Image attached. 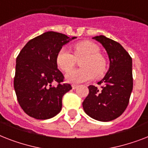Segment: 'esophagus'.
I'll return each instance as SVG.
<instances>
[{
  "mask_svg": "<svg viewBox=\"0 0 148 148\" xmlns=\"http://www.w3.org/2000/svg\"><path fill=\"white\" fill-rule=\"evenodd\" d=\"M77 88V85H76V84H72V89H76V88Z\"/></svg>",
  "mask_w": 148,
  "mask_h": 148,
  "instance_id": "1",
  "label": "esophagus"
}]
</instances>
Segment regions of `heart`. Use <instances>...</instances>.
Segmentation results:
<instances>
[{
    "label": "heart",
    "instance_id": "obj_1",
    "mask_svg": "<svg viewBox=\"0 0 148 148\" xmlns=\"http://www.w3.org/2000/svg\"><path fill=\"white\" fill-rule=\"evenodd\" d=\"M74 54L67 48L62 47L56 57V63L63 71L67 72L76 63V59L85 58L82 62L81 69L72 70L66 74V80L73 84L90 81L95 77H101L108 69L107 60L100 53V48L95 43L84 40L73 46Z\"/></svg>",
    "mask_w": 148,
    "mask_h": 148
}]
</instances>
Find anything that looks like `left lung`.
Returning a JSON list of instances; mask_svg holds the SVG:
<instances>
[{
    "mask_svg": "<svg viewBox=\"0 0 148 148\" xmlns=\"http://www.w3.org/2000/svg\"><path fill=\"white\" fill-rule=\"evenodd\" d=\"M105 48L110 60L108 73L97 84L88 87L89 94L83 102L84 112L99 121H110L124 113L129 103L133 89L132 58L118 42L96 36Z\"/></svg>",
    "mask_w": 148,
    "mask_h": 148,
    "instance_id": "left-lung-1",
    "label": "left lung"
}]
</instances>
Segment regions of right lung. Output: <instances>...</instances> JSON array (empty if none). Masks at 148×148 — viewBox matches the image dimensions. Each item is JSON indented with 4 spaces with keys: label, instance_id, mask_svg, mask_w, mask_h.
I'll list each match as a JSON object with an SVG mask.
<instances>
[{
    "label": "right lung",
    "instance_id": "1",
    "mask_svg": "<svg viewBox=\"0 0 148 148\" xmlns=\"http://www.w3.org/2000/svg\"><path fill=\"white\" fill-rule=\"evenodd\" d=\"M75 38L47 31L29 40L17 57L14 87L20 106L30 117L49 119L61 110L63 96L72 88L63 83L64 77L58 69L56 57Z\"/></svg>",
    "mask_w": 148,
    "mask_h": 148
}]
</instances>
